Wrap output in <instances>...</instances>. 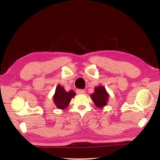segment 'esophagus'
<instances>
[{
    "label": "esophagus",
    "mask_w": 160,
    "mask_h": 160,
    "mask_svg": "<svg viewBox=\"0 0 160 160\" xmlns=\"http://www.w3.org/2000/svg\"><path fill=\"white\" fill-rule=\"evenodd\" d=\"M85 90L84 89H77V91H76V92H77V94H83V93H85Z\"/></svg>",
    "instance_id": "1"
}]
</instances>
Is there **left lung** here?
I'll return each mask as SVG.
<instances>
[{
    "mask_svg": "<svg viewBox=\"0 0 160 160\" xmlns=\"http://www.w3.org/2000/svg\"><path fill=\"white\" fill-rule=\"evenodd\" d=\"M108 96L109 95L104 87L99 86L95 88V92L91 95V98L97 107L101 108L107 104Z\"/></svg>",
    "mask_w": 160,
    "mask_h": 160,
    "instance_id": "8db88e82",
    "label": "left lung"
}]
</instances>
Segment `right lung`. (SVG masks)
<instances>
[{
  "mask_svg": "<svg viewBox=\"0 0 160 160\" xmlns=\"http://www.w3.org/2000/svg\"><path fill=\"white\" fill-rule=\"evenodd\" d=\"M75 95L73 91H69L67 92L65 89L60 85L57 87L55 93L53 96L54 103L57 108L65 109L69 105L71 99Z\"/></svg>",
  "mask_w": 160,
  "mask_h": 160,
  "instance_id": "1",
  "label": "right lung"
}]
</instances>
